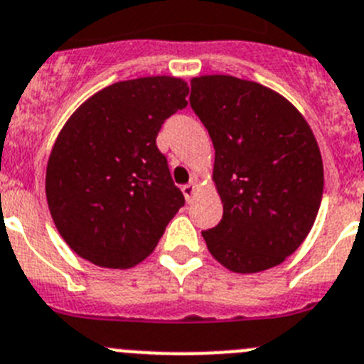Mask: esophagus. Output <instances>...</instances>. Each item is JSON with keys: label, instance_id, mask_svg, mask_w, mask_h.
<instances>
[{"label": "esophagus", "instance_id": "obj_1", "mask_svg": "<svg viewBox=\"0 0 364 364\" xmlns=\"http://www.w3.org/2000/svg\"><path fill=\"white\" fill-rule=\"evenodd\" d=\"M196 189H198V186H196L195 180H193V182H189V184H186L184 188H182V193H184V196H186V200H188V202H191V200L195 198Z\"/></svg>", "mask_w": 364, "mask_h": 364}]
</instances>
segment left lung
<instances>
[{
    "label": "left lung",
    "mask_w": 364,
    "mask_h": 364,
    "mask_svg": "<svg viewBox=\"0 0 364 364\" xmlns=\"http://www.w3.org/2000/svg\"><path fill=\"white\" fill-rule=\"evenodd\" d=\"M191 108L215 146L213 184L223 205L202 232L225 269L255 274L303 243L323 196V160L305 117L274 90L232 75L191 79Z\"/></svg>",
    "instance_id": "8db88e82"
}]
</instances>
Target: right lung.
<instances>
[{"label":"right lung","instance_id":"right-lung-1","mask_svg":"<svg viewBox=\"0 0 364 364\" xmlns=\"http://www.w3.org/2000/svg\"><path fill=\"white\" fill-rule=\"evenodd\" d=\"M173 75L113 82L70 115L50 151L45 191L61 238L105 269H129L155 251L184 205L156 148L162 122L188 106Z\"/></svg>","mask_w":364,"mask_h":364}]
</instances>
